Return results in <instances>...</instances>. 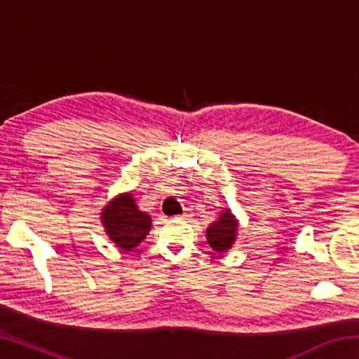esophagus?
Segmentation results:
<instances>
[{
    "instance_id": "34e87169",
    "label": "esophagus",
    "mask_w": 359,
    "mask_h": 359,
    "mask_svg": "<svg viewBox=\"0 0 359 359\" xmlns=\"http://www.w3.org/2000/svg\"><path fill=\"white\" fill-rule=\"evenodd\" d=\"M190 217H191V212L188 210V209L184 210V214L179 215V218H182V220H188V218H190Z\"/></svg>"
}]
</instances>
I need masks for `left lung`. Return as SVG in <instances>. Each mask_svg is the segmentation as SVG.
Masks as SVG:
<instances>
[{
  "label": "left lung",
  "instance_id": "1",
  "mask_svg": "<svg viewBox=\"0 0 359 359\" xmlns=\"http://www.w3.org/2000/svg\"><path fill=\"white\" fill-rule=\"evenodd\" d=\"M239 223L229 209L220 212V218L215 223H210L205 236H208L209 245L218 253H224L234 244L236 236H238Z\"/></svg>",
  "mask_w": 359,
  "mask_h": 359
}]
</instances>
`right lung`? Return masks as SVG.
I'll list each match as a JSON object with an SVG mask.
<instances>
[{"mask_svg":"<svg viewBox=\"0 0 359 359\" xmlns=\"http://www.w3.org/2000/svg\"><path fill=\"white\" fill-rule=\"evenodd\" d=\"M101 222L115 245L131 250L149 234L151 218L137 209L131 193L118 194L101 212Z\"/></svg>","mask_w":359,"mask_h":359,"instance_id":"obj_1","label":"right lung"}]
</instances>
